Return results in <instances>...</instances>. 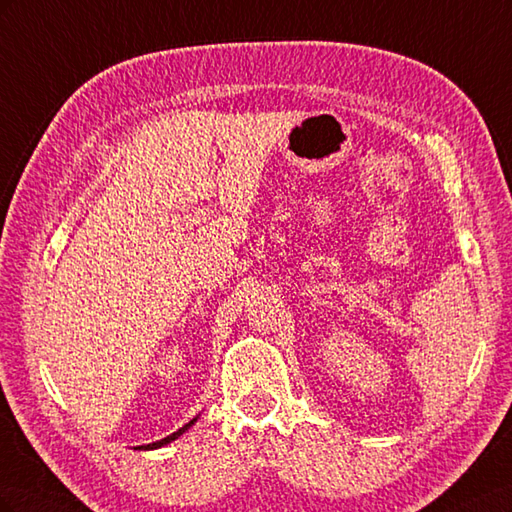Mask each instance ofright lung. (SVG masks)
I'll return each instance as SVG.
<instances>
[{"label":"right lung","instance_id":"obj_1","mask_svg":"<svg viewBox=\"0 0 512 512\" xmlns=\"http://www.w3.org/2000/svg\"><path fill=\"white\" fill-rule=\"evenodd\" d=\"M194 423H196V418H194V421H190L188 425H183L181 429H177L175 433H170V436H166L164 440H160V442H153V444H147V446H138V448H145V451H149V448H160V446H164V444H168V442L177 440V438L181 436V433H183V431H188V429H190Z\"/></svg>","mask_w":512,"mask_h":512}]
</instances>
